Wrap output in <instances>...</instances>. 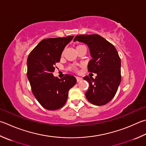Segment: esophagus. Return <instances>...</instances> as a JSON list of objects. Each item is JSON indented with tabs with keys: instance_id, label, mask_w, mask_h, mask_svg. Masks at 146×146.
<instances>
[{
	"instance_id": "obj_1",
	"label": "esophagus",
	"mask_w": 146,
	"mask_h": 146,
	"mask_svg": "<svg viewBox=\"0 0 146 146\" xmlns=\"http://www.w3.org/2000/svg\"><path fill=\"white\" fill-rule=\"evenodd\" d=\"M76 81H77V82H80L82 80V78L80 77V76H76Z\"/></svg>"
}]
</instances>
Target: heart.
<instances>
[{
  "instance_id": "b5f03b06",
  "label": "heart",
  "mask_w": 146,
  "mask_h": 146,
  "mask_svg": "<svg viewBox=\"0 0 146 146\" xmlns=\"http://www.w3.org/2000/svg\"><path fill=\"white\" fill-rule=\"evenodd\" d=\"M82 46H84V45H78V46H77V47H76V48H79V47H82ZM70 70H73L75 71H77L78 68L75 67V66H71V67H70Z\"/></svg>"
}]
</instances>
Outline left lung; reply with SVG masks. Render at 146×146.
I'll return each instance as SVG.
<instances>
[{
	"instance_id": "obj_1",
	"label": "left lung",
	"mask_w": 146,
	"mask_h": 146,
	"mask_svg": "<svg viewBox=\"0 0 146 146\" xmlns=\"http://www.w3.org/2000/svg\"><path fill=\"white\" fill-rule=\"evenodd\" d=\"M76 41L88 46L92 59L87 68L89 72L97 74L94 79L84 77L89 84L86 92L87 99L96 105L107 104L114 97L121 80V59L117 50L98 34H80L75 36Z\"/></svg>"
}]
</instances>
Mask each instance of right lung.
<instances>
[{
	"label": "right lung",
	"instance_id": "add662e5",
	"mask_svg": "<svg viewBox=\"0 0 146 146\" xmlns=\"http://www.w3.org/2000/svg\"><path fill=\"white\" fill-rule=\"evenodd\" d=\"M73 37L43 39L28 56L27 75L32 91L42 107L47 110L62 107L69 90L76 83L73 75L66 74L59 79L53 75L55 64L60 61L62 51Z\"/></svg>",
	"mask_w": 146,
	"mask_h": 146
}]
</instances>
